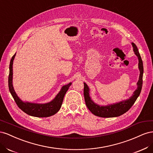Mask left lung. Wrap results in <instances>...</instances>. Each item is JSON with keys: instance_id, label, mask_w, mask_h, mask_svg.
<instances>
[{"instance_id": "1", "label": "left lung", "mask_w": 153, "mask_h": 153, "mask_svg": "<svg viewBox=\"0 0 153 153\" xmlns=\"http://www.w3.org/2000/svg\"><path fill=\"white\" fill-rule=\"evenodd\" d=\"M133 52L137 55L138 59V69L140 71L139 79L137 83V89L133 92V95L129 97V99L124 100L118 103L109 104L105 106L100 105L95 103L90 96L89 87L84 82V95L85 104L87 108L91 112L96 116L101 117H118L126 113L134 103L135 102L137 98L139 96L142 87V77L143 73V62L138 50L135 43H131Z\"/></svg>"}]
</instances>
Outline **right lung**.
<instances>
[{
	"instance_id": "1",
	"label": "right lung",
	"mask_w": 153,
	"mask_h": 153,
	"mask_svg": "<svg viewBox=\"0 0 153 153\" xmlns=\"http://www.w3.org/2000/svg\"><path fill=\"white\" fill-rule=\"evenodd\" d=\"M16 53L12 57L10 64V75L8 78L9 89L11 92L13 98L15 100L18 106L25 113L33 117H50L56 114L61 107L64 97L65 96L69 87L72 83H69L67 85L62 87L61 91L55 97V98L47 103H34L30 102L23 101L18 96L14 89L13 85V64L14 59Z\"/></svg>"
}]
</instances>
